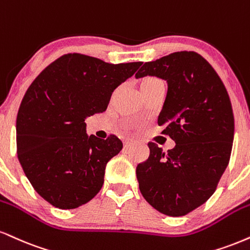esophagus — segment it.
Wrapping results in <instances>:
<instances>
[{
	"instance_id": "obj_1",
	"label": "esophagus",
	"mask_w": 250,
	"mask_h": 250,
	"mask_svg": "<svg viewBox=\"0 0 250 250\" xmlns=\"http://www.w3.org/2000/svg\"><path fill=\"white\" fill-rule=\"evenodd\" d=\"M134 144H135V141H133V140H125V142H123V146H125V149L129 148V146H134Z\"/></svg>"
}]
</instances>
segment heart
Here are the masks:
<instances>
[{"mask_svg":"<svg viewBox=\"0 0 250 250\" xmlns=\"http://www.w3.org/2000/svg\"><path fill=\"white\" fill-rule=\"evenodd\" d=\"M149 80H156V79H154V78H148V79H146L144 81H149Z\"/></svg>","mask_w":250,"mask_h":250,"instance_id":"obj_1","label":"heart"}]
</instances>
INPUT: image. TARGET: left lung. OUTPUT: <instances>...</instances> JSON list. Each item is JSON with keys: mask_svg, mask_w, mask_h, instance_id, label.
<instances>
[{"mask_svg": "<svg viewBox=\"0 0 250 250\" xmlns=\"http://www.w3.org/2000/svg\"><path fill=\"white\" fill-rule=\"evenodd\" d=\"M157 77L167 83L158 116L176 143L164 152L149 143V158L136 167L140 191L169 216H182L214 193L229 162L234 116L226 87L214 68L195 52H174L146 62L135 78Z\"/></svg>", "mask_w": 250, "mask_h": 250, "instance_id": "1", "label": "left lung"}]
</instances>
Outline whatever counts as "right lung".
I'll use <instances>...</instances> for the list:
<instances>
[{
	"label": "right lung",
	"instance_id": "obj_1",
	"mask_svg": "<svg viewBox=\"0 0 250 250\" xmlns=\"http://www.w3.org/2000/svg\"><path fill=\"white\" fill-rule=\"evenodd\" d=\"M141 65L68 53L30 85L17 114V156L36 192L51 205L77 208L101 190L106 165L123 144L116 136H88L85 120L104 112L114 89Z\"/></svg>",
	"mask_w": 250,
	"mask_h": 250
}]
</instances>
